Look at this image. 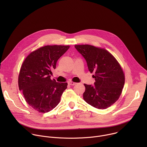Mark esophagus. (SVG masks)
Listing matches in <instances>:
<instances>
[{"label": "esophagus", "instance_id": "34e87169", "mask_svg": "<svg viewBox=\"0 0 147 147\" xmlns=\"http://www.w3.org/2000/svg\"><path fill=\"white\" fill-rule=\"evenodd\" d=\"M68 83H69V84L70 85V86H74V85H76V84H77L76 82H74L73 81H69Z\"/></svg>", "mask_w": 147, "mask_h": 147}]
</instances>
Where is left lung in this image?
<instances>
[{"label":"left lung","mask_w":147,"mask_h":147,"mask_svg":"<svg viewBox=\"0 0 147 147\" xmlns=\"http://www.w3.org/2000/svg\"><path fill=\"white\" fill-rule=\"evenodd\" d=\"M85 58L91 73H94V86L84 84V100L99 109L109 108L119 98L124 85L125 76L116 58L107 49L90 45H76Z\"/></svg>","instance_id":"1"}]
</instances>
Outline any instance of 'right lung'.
Listing matches in <instances>:
<instances>
[{
	"label": "right lung",
	"mask_w": 147,
	"mask_h": 147,
	"mask_svg": "<svg viewBox=\"0 0 147 147\" xmlns=\"http://www.w3.org/2000/svg\"><path fill=\"white\" fill-rule=\"evenodd\" d=\"M69 45H47L31 52L21 67L18 83L26 101L35 111L47 113L59 104L67 83L51 80L52 69Z\"/></svg>",
	"instance_id": "add662e5"
}]
</instances>
